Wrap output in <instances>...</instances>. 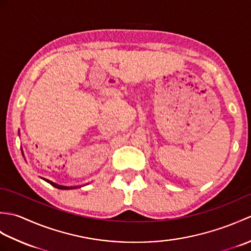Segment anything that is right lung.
<instances>
[{
  "label": "right lung",
  "instance_id": "right-lung-1",
  "mask_svg": "<svg viewBox=\"0 0 251 251\" xmlns=\"http://www.w3.org/2000/svg\"><path fill=\"white\" fill-rule=\"evenodd\" d=\"M44 180H45V181H47V182H49V183H50L52 186H55V188H57V189H60V190H69V189H73L72 186H70V188H68V186H62V185H59V184H56V183L51 182V181L47 180V179H44Z\"/></svg>",
  "mask_w": 251,
  "mask_h": 251
}]
</instances>
